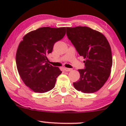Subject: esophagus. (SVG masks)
<instances>
[{
    "mask_svg": "<svg viewBox=\"0 0 126 126\" xmlns=\"http://www.w3.org/2000/svg\"><path fill=\"white\" fill-rule=\"evenodd\" d=\"M72 70V69H69V68H64V70L66 72H70Z\"/></svg>",
    "mask_w": 126,
    "mask_h": 126,
    "instance_id": "34e87169",
    "label": "esophagus"
}]
</instances>
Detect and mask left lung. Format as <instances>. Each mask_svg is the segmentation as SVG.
Here are the masks:
<instances>
[{
	"label": "left lung",
	"mask_w": 126,
	"mask_h": 126,
	"mask_svg": "<svg viewBox=\"0 0 126 126\" xmlns=\"http://www.w3.org/2000/svg\"><path fill=\"white\" fill-rule=\"evenodd\" d=\"M68 38L85 59V68L79 69V80L73 86L83 93L100 89L111 73L112 58L110 45L102 33L87 27H66Z\"/></svg>",
	"instance_id": "8db88e82"
}]
</instances>
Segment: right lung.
<instances>
[{"instance_id": "add662e5", "label": "right lung", "mask_w": 126, "mask_h": 126, "mask_svg": "<svg viewBox=\"0 0 126 126\" xmlns=\"http://www.w3.org/2000/svg\"><path fill=\"white\" fill-rule=\"evenodd\" d=\"M65 34L66 27H41L27 33L20 42L16 54L17 69L24 83L34 92L45 93L54 88L62 72L48 63L47 56Z\"/></svg>"}]
</instances>
